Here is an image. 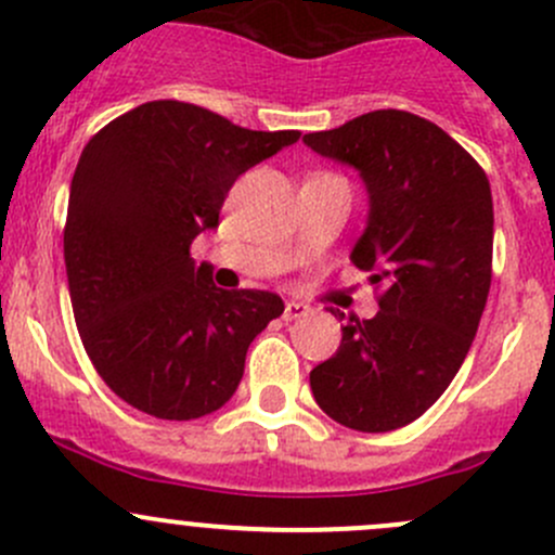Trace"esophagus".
<instances>
[{"label":"esophagus","instance_id":"34e87169","mask_svg":"<svg viewBox=\"0 0 555 555\" xmlns=\"http://www.w3.org/2000/svg\"><path fill=\"white\" fill-rule=\"evenodd\" d=\"M307 310H310V307L307 305H301V301H285V310H283V318L285 320H296V318H301V315H307Z\"/></svg>","mask_w":555,"mask_h":555}]
</instances>
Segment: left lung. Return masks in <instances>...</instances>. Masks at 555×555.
I'll return each mask as SVG.
<instances>
[{
    "label": "left lung",
    "instance_id": "1",
    "mask_svg": "<svg viewBox=\"0 0 555 555\" xmlns=\"http://www.w3.org/2000/svg\"><path fill=\"white\" fill-rule=\"evenodd\" d=\"M305 144L361 170L371 208L350 259L382 288L379 312L350 315L339 350L310 371L312 396L350 430H398L443 396L487 307L489 179L447 130L401 108L307 133Z\"/></svg>",
    "mask_w": 555,
    "mask_h": 555
}]
</instances>
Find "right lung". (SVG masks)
Returning <instances> with one entry per match:
<instances>
[{"label": "right lung", "instance_id": "add662e5", "mask_svg": "<svg viewBox=\"0 0 555 555\" xmlns=\"http://www.w3.org/2000/svg\"><path fill=\"white\" fill-rule=\"evenodd\" d=\"M299 135L150 101L88 141L68 192V294L85 352L125 403L186 422L235 396L245 352L283 315V299L216 288L190 248L219 227L237 176Z\"/></svg>", "mask_w": 555, "mask_h": 555}]
</instances>
